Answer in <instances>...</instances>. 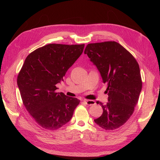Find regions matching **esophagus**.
I'll list each match as a JSON object with an SVG mask.
<instances>
[{"label": "esophagus", "mask_w": 160, "mask_h": 160, "mask_svg": "<svg viewBox=\"0 0 160 160\" xmlns=\"http://www.w3.org/2000/svg\"><path fill=\"white\" fill-rule=\"evenodd\" d=\"M85 103L88 105H95V101H93V100H87V99H85Z\"/></svg>", "instance_id": "1"}]
</instances>
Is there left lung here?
I'll return each mask as SVG.
<instances>
[{
  "label": "left lung",
  "mask_w": 160,
  "mask_h": 160,
  "mask_svg": "<svg viewBox=\"0 0 160 160\" xmlns=\"http://www.w3.org/2000/svg\"><path fill=\"white\" fill-rule=\"evenodd\" d=\"M85 54L98 67L107 84L108 102L101 105L103 113L94 122L105 130H114L126 123L133 114L142 88L138 62L119 43L105 41L89 43Z\"/></svg>",
  "instance_id": "1"
}]
</instances>
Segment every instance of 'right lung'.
Instances as JSON below:
<instances>
[{"label":"right lung","mask_w":160,"mask_h":160,"mask_svg":"<svg viewBox=\"0 0 160 160\" xmlns=\"http://www.w3.org/2000/svg\"><path fill=\"white\" fill-rule=\"evenodd\" d=\"M85 44H48L31 52L17 77L22 103L37 123L56 130L71 119L80 101L57 93L70 67L83 52Z\"/></svg>","instance_id":"right-lung-1"}]
</instances>
